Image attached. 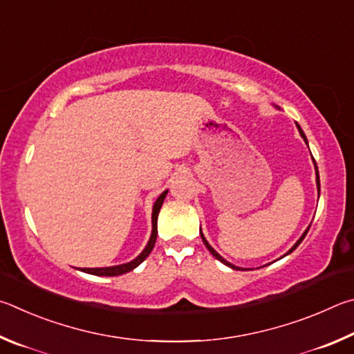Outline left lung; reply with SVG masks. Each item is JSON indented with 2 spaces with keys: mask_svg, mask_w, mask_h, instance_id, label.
<instances>
[{
  "mask_svg": "<svg viewBox=\"0 0 354 354\" xmlns=\"http://www.w3.org/2000/svg\"><path fill=\"white\" fill-rule=\"evenodd\" d=\"M297 127H299V132H300V135L303 136V140H305V141H306V145H308V140H306V136H305V133H303V130H301V127L299 126V124H297ZM314 163H315V160H314ZM315 171H317V166H315ZM317 189H319V193H320V180H319V171H317ZM308 230H309V227H308ZM308 230H306L305 233H303V234H301V238H300L299 241H297V243H295V245H294V247H292V249H290V250H289L288 253H290V252H294V250L297 249V247H299V244L301 243V241H303V239H305V236H306V233H308ZM201 236H202V241H203V244H205V247H207V249L209 250V253H212V255H213V257H214L216 259H219V261H221V263H224L225 266H228V268H232V269H234V270H238V269H239V268H236V266H233V264H230V263H228V261H225V259H224V258H222V257L219 255V253H218V252H216V250L213 249V247L208 244V241L205 239V236H203V233H202V232H201Z\"/></svg>",
  "mask_w": 354,
  "mask_h": 354,
  "instance_id": "left-lung-1",
  "label": "left lung"
}]
</instances>
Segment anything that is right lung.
I'll list each match as a JSON object with an SVG mask.
<instances>
[{
	"instance_id": "add662e5",
	"label": "right lung",
	"mask_w": 354,
	"mask_h": 354,
	"mask_svg": "<svg viewBox=\"0 0 354 354\" xmlns=\"http://www.w3.org/2000/svg\"><path fill=\"white\" fill-rule=\"evenodd\" d=\"M167 194V191L165 193H161L160 197L157 199V202L153 203V209H152V234H151V239H149V243L146 245V249L142 250L138 257H136L133 261L126 263V264H120V266H113V268H96V269H82V272H86V274H91V275H101V277H116V275H122L126 274V272L133 270L136 266H140L145 259L149 257V253L152 252L153 245H155V241H157V219H158V213H160V208L163 205V201Z\"/></svg>"
}]
</instances>
